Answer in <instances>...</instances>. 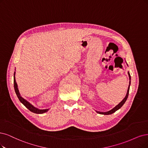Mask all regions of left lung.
Wrapping results in <instances>:
<instances>
[{"instance_id":"1","label":"left lung","mask_w":148,"mask_h":148,"mask_svg":"<svg viewBox=\"0 0 148 148\" xmlns=\"http://www.w3.org/2000/svg\"><path fill=\"white\" fill-rule=\"evenodd\" d=\"M128 75H129V87H128V89H127V93H126V95H125V97L124 98V99H123V101L119 103L118 104L114 107L113 108H112V110H110V111H108V112H99V111H96L97 113L99 114H107V115H108V114H112L114 112H115L116 110H118V109H119L120 108H121L123 105L124 103H125V102L126 101L127 97H128V96H129V88H130V79H131V77H130V73L129 72H128Z\"/></svg>"}]
</instances>
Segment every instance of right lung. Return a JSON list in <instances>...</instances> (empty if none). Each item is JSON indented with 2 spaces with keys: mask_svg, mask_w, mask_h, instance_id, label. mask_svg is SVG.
Returning a JSON list of instances; mask_svg holds the SVG:
<instances>
[{
  "mask_svg": "<svg viewBox=\"0 0 148 148\" xmlns=\"http://www.w3.org/2000/svg\"><path fill=\"white\" fill-rule=\"evenodd\" d=\"M14 90L16 92V94L17 95L19 100L20 101V102L23 103V104L26 107L29 109V110L35 113H37V114H42L44 113H46L49 110L48 109H42V110H41V109H38L36 107H35L34 106H32L30 103H29L28 101H27L25 99H24L23 97H22L21 96V95L19 92V90L18 88V85L16 82V80H15V72L14 73Z\"/></svg>",
  "mask_w": 148,
  "mask_h": 148,
  "instance_id": "add662e5",
  "label": "right lung"
}]
</instances>
